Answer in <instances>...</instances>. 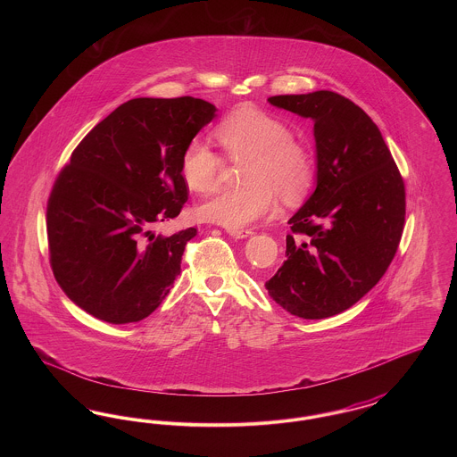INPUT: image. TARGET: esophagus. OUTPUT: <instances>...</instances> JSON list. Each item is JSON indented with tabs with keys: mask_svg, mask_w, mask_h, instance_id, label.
Returning a JSON list of instances; mask_svg holds the SVG:
<instances>
[{
	"mask_svg": "<svg viewBox=\"0 0 457 457\" xmlns=\"http://www.w3.org/2000/svg\"><path fill=\"white\" fill-rule=\"evenodd\" d=\"M228 233L233 237V238H248V237H252L253 235V231L252 229H228Z\"/></svg>",
	"mask_w": 457,
	"mask_h": 457,
	"instance_id": "34e87169",
	"label": "esophagus"
}]
</instances>
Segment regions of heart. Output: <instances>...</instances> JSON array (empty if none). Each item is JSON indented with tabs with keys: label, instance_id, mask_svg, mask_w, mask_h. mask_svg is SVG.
Returning <instances> with one entry per match:
<instances>
[{
	"label": "heart",
	"instance_id": "1",
	"mask_svg": "<svg viewBox=\"0 0 457 457\" xmlns=\"http://www.w3.org/2000/svg\"><path fill=\"white\" fill-rule=\"evenodd\" d=\"M220 145L233 159H248L245 187L220 188L204 200L196 214L229 229H241L274 212L278 194L284 202L302 200L313 181V159L293 140L281 120L257 109H241L216 129ZM222 161L204 140H192L181 155V176L198 194L211 192L219 181Z\"/></svg>",
	"mask_w": 457,
	"mask_h": 457
}]
</instances>
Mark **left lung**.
Returning <instances> with one entry per match:
<instances>
[{
	"label": "left lung",
	"instance_id": "1",
	"mask_svg": "<svg viewBox=\"0 0 457 457\" xmlns=\"http://www.w3.org/2000/svg\"><path fill=\"white\" fill-rule=\"evenodd\" d=\"M313 121L315 190L289 219L286 262L265 283L291 315L317 320L363 298L399 246L404 181L378 127L341 94L317 90L267 99Z\"/></svg>",
	"mask_w": 457,
	"mask_h": 457
}]
</instances>
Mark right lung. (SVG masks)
Segmentation results:
<instances>
[{
    "label": "right lung",
    "instance_id": "right-lung-1",
    "mask_svg": "<svg viewBox=\"0 0 457 457\" xmlns=\"http://www.w3.org/2000/svg\"><path fill=\"white\" fill-rule=\"evenodd\" d=\"M195 97H137L88 131L47 202L54 278L92 317L130 324L149 317L181 272L187 228L153 231L188 200L181 155L216 116Z\"/></svg>",
    "mask_w": 457,
    "mask_h": 457
}]
</instances>
